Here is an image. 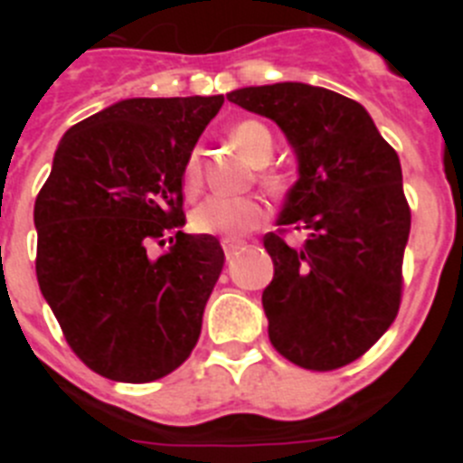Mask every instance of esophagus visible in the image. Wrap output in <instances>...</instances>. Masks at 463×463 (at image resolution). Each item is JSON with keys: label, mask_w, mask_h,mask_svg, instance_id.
<instances>
[{"label": "esophagus", "mask_w": 463, "mask_h": 463, "mask_svg": "<svg viewBox=\"0 0 463 463\" xmlns=\"http://www.w3.org/2000/svg\"><path fill=\"white\" fill-rule=\"evenodd\" d=\"M222 248H224V255H227V260H232V257L236 255V252L243 248V241H236V239H222Z\"/></svg>", "instance_id": "esophagus-1"}]
</instances>
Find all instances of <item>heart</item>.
Returning <instances> with one entry per match:
<instances>
[{
    "label": "heart",
    "mask_w": 463,
    "mask_h": 463,
    "mask_svg": "<svg viewBox=\"0 0 463 463\" xmlns=\"http://www.w3.org/2000/svg\"><path fill=\"white\" fill-rule=\"evenodd\" d=\"M232 138L243 150V155L252 165H264L273 155V134L264 122L241 120L232 129ZM202 181V153L192 148L183 165V185L185 190H196ZM261 183L273 192H282L288 187L285 175L276 169L261 171ZM267 220V206L257 196H208L192 211V227L199 234L224 236L239 239Z\"/></svg>",
    "instance_id": "obj_1"
}]
</instances>
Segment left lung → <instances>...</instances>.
<instances>
[{"label": "left lung", "instance_id": "1", "mask_svg": "<svg viewBox=\"0 0 463 463\" xmlns=\"http://www.w3.org/2000/svg\"><path fill=\"white\" fill-rule=\"evenodd\" d=\"M280 127L298 159L278 232L264 236L273 280L261 306L269 338L308 371H334L362 357L390 329L403 294L411 206L396 150L362 104L306 83L227 94ZM288 228L307 232L292 249Z\"/></svg>", "mask_w": 463, "mask_h": 463}]
</instances>
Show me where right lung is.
Returning a JSON list of instances; mask_svg holds the SVG:
<instances>
[{
    "instance_id": "right-lung-1",
    "label": "right lung",
    "mask_w": 463,
    "mask_h": 463,
    "mask_svg": "<svg viewBox=\"0 0 463 463\" xmlns=\"http://www.w3.org/2000/svg\"><path fill=\"white\" fill-rule=\"evenodd\" d=\"M224 97L125 99L62 137L34 203L36 278L76 357L153 383L190 357L224 267L215 236L183 234V165ZM164 242V241H160Z\"/></svg>"
}]
</instances>
